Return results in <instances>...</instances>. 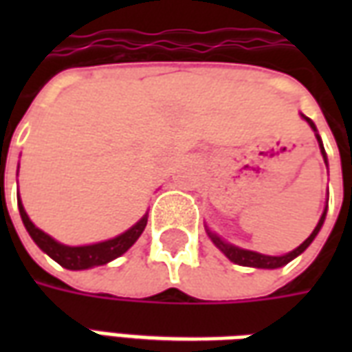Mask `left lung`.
<instances>
[{"instance_id":"1","label":"left lung","mask_w":352,"mask_h":352,"mask_svg":"<svg viewBox=\"0 0 352 352\" xmlns=\"http://www.w3.org/2000/svg\"><path fill=\"white\" fill-rule=\"evenodd\" d=\"M300 116H302L305 122L309 124L311 130L315 131V138H317L318 141V148H320V154H322V158H324V164L328 166V158H326V151H324V145H322V139H320V135H318L317 131V126H315V122L311 120L309 116H305L300 113ZM326 209H328V201H326V207L324 211H322V214H320V219H318L317 226H315V230L311 232V236L303 241L300 247H296L294 251L287 252V254H280V256H270V254H262V252H256V251H249V249H241V247H237V245H232L228 243V241H224L219 234H214V232H211L209 230V226H206V232L207 236H209V239L213 241L214 247L219 249V251L226 256V258L230 260V262H234V264L237 265H247V267H258V270H277V267H283V265H287L290 260H294L296 256H300L307 247H309L311 243H313V239L318 236V232H320V228H322V224H324V219H326Z\"/></svg>"}]
</instances>
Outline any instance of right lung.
<instances>
[{
  "label": "right lung",
  "mask_w": 352,
  "mask_h": 352,
  "mask_svg": "<svg viewBox=\"0 0 352 352\" xmlns=\"http://www.w3.org/2000/svg\"><path fill=\"white\" fill-rule=\"evenodd\" d=\"M19 211L20 219L26 226L28 234L34 239L35 245L41 249L43 252H47L50 258L58 262V264L65 267V270H73V272H79V270H88V267H96V265H103L111 262V260L122 256L124 252L130 249L131 245L135 243L139 236L143 234V230L146 226V219L148 213H145L139 219L131 228L122 232L120 236L113 237V239H105L100 243L92 245H79V247H72V245H64L56 241L54 237H50L49 234H45L43 230L35 226L34 222L30 221L26 209L22 206V199L19 194Z\"/></svg>",
  "instance_id": "add662e5"
}]
</instances>
